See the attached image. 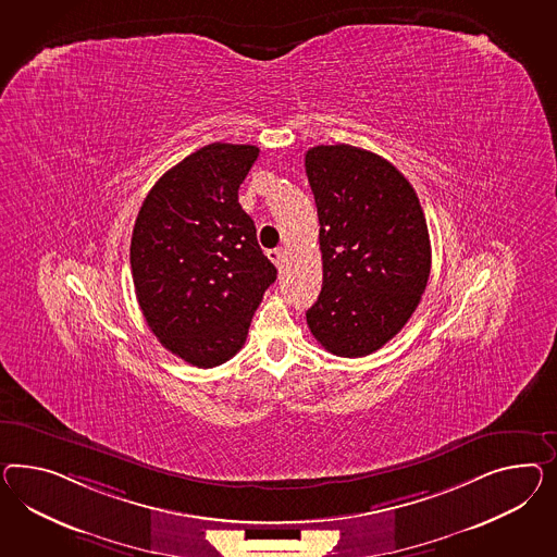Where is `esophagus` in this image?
I'll return each instance as SVG.
<instances>
[{
	"instance_id": "obj_1",
	"label": "esophagus",
	"mask_w": 557,
	"mask_h": 557,
	"mask_svg": "<svg viewBox=\"0 0 557 557\" xmlns=\"http://www.w3.org/2000/svg\"><path fill=\"white\" fill-rule=\"evenodd\" d=\"M268 257H270L271 261H273V265H275L277 270L284 268V261H286V251H284V249H271Z\"/></svg>"
}]
</instances>
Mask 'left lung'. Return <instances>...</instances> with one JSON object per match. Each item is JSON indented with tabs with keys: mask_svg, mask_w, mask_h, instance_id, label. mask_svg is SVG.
I'll return each instance as SVG.
<instances>
[{
	"mask_svg": "<svg viewBox=\"0 0 557 557\" xmlns=\"http://www.w3.org/2000/svg\"><path fill=\"white\" fill-rule=\"evenodd\" d=\"M306 174L322 251V292L306 320L332 355L367 357L406 326L428 286L420 198L392 162L348 144L310 148Z\"/></svg>",
	"mask_w": 557,
	"mask_h": 557,
	"instance_id": "1",
	"label": "left lung"
}]
</instances>
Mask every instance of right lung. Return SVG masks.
I'll return each mask as SVG.
<instances>
[{"mask_svg":"<svg viewBox=\"0 0 557 557\" xmlns=\"http://www.w3.org/2000/svg\"><path fill=\"white\" fill-rule=\"evenodd\" d=\"M259 148L209 144L153 184L137 214L129 261L151 332L176 357L211 369L245 345L277 270L240 209Z\"/></svg>","mask_w":557,"mask_h":557,"instance_id":"right-lung-1","label":"right lung"}]
</instances>
